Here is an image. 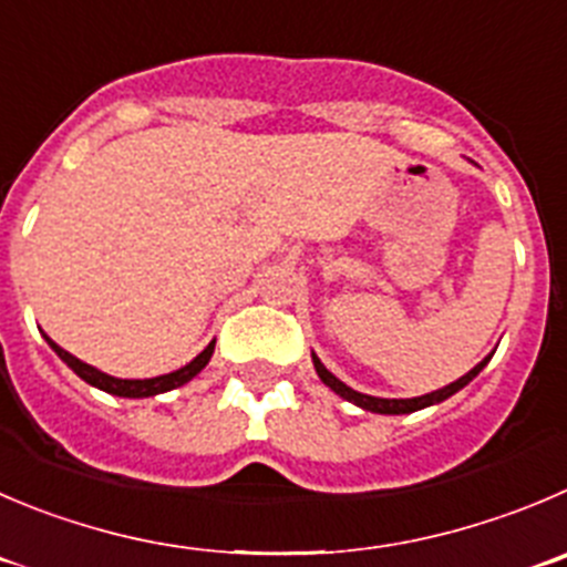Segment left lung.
Instances as JSON below:
<instances>
[{
	"instance_id": "left-lung-1",
	"label": "left lung",
	"mask_w": 567,
	"mask_h": 567,
	"mask_svg": "<svg viewBox=\"0 0 567 567\" xmlns=\"http://www.w3.org/2000/svg\"><path fill=\"white\" fill-rule=\"evenodd\" d=\"M489 359H493V353L484 355V359L478 361V364L471 370V373H465V375H462V379H456L454 384L442 386V390H436V392H429V395H420V398H373V395H361V392L350 390V386L342 384V381H339L337 375L328 373L326 364H322V361L317 359L315 353H311V361H315V370H317V375H320V379H322V384L331 386V390L337 392L339 398H344V401L355 403V406L368 409V412H375V414H409V412H417V409H425V406H434V403H442V401H445V398H451V395H454V392H460L462 386L471 384V381L476 379L478 373H482L484 364H487Z\"/></svg>"
}]
</instances>
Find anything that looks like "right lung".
<instances>
[{
    "instance_id": "1",
    "label": "right lung",
    "mask_w": 567,
    "mask_h": 567,
    "mask_svg": "<svg viewBox=\"0 0 567 567\" xmlns=\"http://www.w3.org/2000/svg\"><path fill=\"white\" fill-rule=\"evenodd\" d=\"M44 339L50 342V348L55 350V353L61 355L63 361H66L69 368H72L74 373H78L80 379L85 381V384L96 386V390H102V392H111V395H118V398H153V395H161V392L175 390V386H183L186 381H192L194 375L199 373V370L206 368L208 359H212V353H214V342H212L206 350H203V353L194 355L186 368L175 370V373L155 375V379H113V375H107V373H102V370L91 368V364L80 361L78 355H72L69 350H63L61 344L52 342L47 333H44Z\"/></svg>"
}]
</instances>
